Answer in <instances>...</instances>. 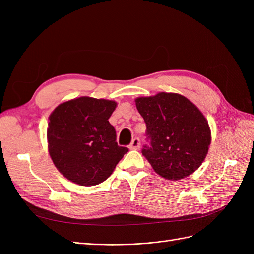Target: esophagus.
I'll return each mask as SVG.
<instances>
[{
	"label": "esophagus",
	"mask_w": 254,
	"mask_h": 254,
	"mask_svg": "<svg viewBox=\"0 0 254 254\" xmlns=\"http://www.w3.org/2000/svg\"><path fill=\"white\" fill-rule=\"evenodd\" d=\"M140 146H141L140 139H137V137H135V139H133L132 142L130 143L129 148H130V149H139Z\"/></svg>",
	"instance_id": "obj_1"
}]
</instances>
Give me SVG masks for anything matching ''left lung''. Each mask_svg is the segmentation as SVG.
Masks as SVG:
<instances>
[{"instance_id":"left-lung-1","label":"left lung","mask_w":254,"mask_h":254,"mask_svg":"<svg viewBox=\"0 0 254 254\" xmlns=\"http://www.w3.org/2000/svg\"><path fill=\"white\" fill-rule=\"evenodd\" d=\"M135 106L149 140L142 153L153 171L168 180L193 174L211 144V130L200 110L187 97L166 92L137 97Z\"/></svg>"}]
</instances>
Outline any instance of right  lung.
Returning <instances> with one entry per match:
<instances>
[{
  "label": "right lung",
  "instance_id": "right-lung-1",
  "mask_svg": "<svg viewBox=\"0 0 254 254\" xmlns=\"http://www.w3.org/2000/svg\"><path fill=\"white\" fill-rule=\"evenodd\" d=\"M117 103L81 96L56 107L48 125V147L57 170L79 186H96L128 151L119 146L109 118Z\"/></svg>",
  "mask_w": 254,
  "mask_h": 254
}]
</instances>
